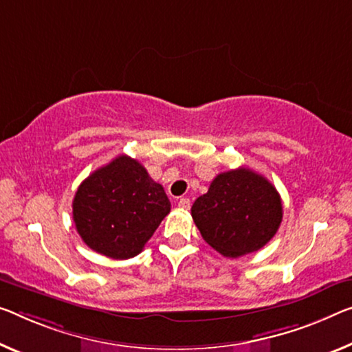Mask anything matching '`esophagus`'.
I'll list each match as a JSON object with an SVG mask.
<instances>
[{
	"label": "esophagus",
	"instance_id": "34e87169",
	"mask_svg": "<svg viewBox=\"0 0 352 352\" xmlns=\"http://www.w3.org/2000/svg\"><path fill=\"white\" fill-rule=\"evenodd\" d=\"M177 206H179L181 209H190V199L188 198H181L179 201H177Z\"/></svg>",
	"mask_w": 352,
	"mask_h": 352
}]
</instances>
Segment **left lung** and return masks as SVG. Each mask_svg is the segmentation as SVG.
Listing matches in <instances>:
<instances>
[{
  "mask_svg": "<svg viewBox=\"0 0 352 352\" xmlns=\"http://www.w3.org/2000/svg\"><path fill=\"white\" fill-rule=\"evenodd\" d=\"M283 217L272 184L244 168L220 173L208 193L195 199L192 219L203 239L223 256L256 252L272 239Z\"/></svg>",
  "mask_w": 352,
  "mask_h": 352,
  "instance_id": "left-lung-1",
  "label": "left lung"
}]
</instances>
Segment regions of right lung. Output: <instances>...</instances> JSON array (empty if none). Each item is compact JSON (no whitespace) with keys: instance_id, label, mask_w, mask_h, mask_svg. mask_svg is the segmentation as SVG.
<instances>
[{"instance_id":"1","label":"right lung","mask_w":352,"mask_h":352,"mask_svg":"<svg viewBox=\"0 0 352 352\" xmlns=\"http://www.w3.org/2000/svg\"><path fill=\"white\" fill-rule=\"evenodd\" d=\"M170 209L164 187L129 155L91 173L72 203L75 228L85 244L113 259L137 256Z\"/></svg>"}]
</instances>
